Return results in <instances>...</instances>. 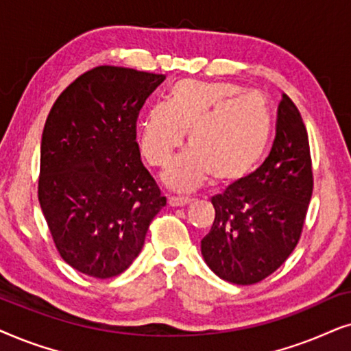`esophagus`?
Wrapping results in <instances>:
<instances>
[{
	"label": "esophagus",
	"mask_w": 351,
	"mask_h": 351,
	"mask_svg": "<svg viewBox=\"0 0 351 351\" xmlns=\"http://www.w3.org/2000/svg\"><path fill=\"white\" fill-rule=\"evenodd\" d=\"M193 202V199L189 197H181V195H168V204L171 207H183V205H188Z\"/></svg>",
	"instance_id": "obj_1"
}]
</instances>
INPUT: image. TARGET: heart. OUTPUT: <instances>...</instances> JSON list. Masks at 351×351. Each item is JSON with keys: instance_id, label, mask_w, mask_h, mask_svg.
<instances>
[{"instance_id": "1", "label": "heart", "mask_w": 351, "mask_h": 351, "mask_svg": "<svg viewBox=\"0 0 351 351\" xmlns=\"http://www.w3.org/2000/svg\"><path fill=\"white\" fill-rule=\"evenodd\" d=\"M271 128L269 106L258 93L186 78L171 86L167 102L149 107L138 138L146 160L163 167L188 132L193 149L167 167L163 180L171 188L191 191L212 176L221 184L249 176L265 156Z\"/></svg>"}]
</instances>
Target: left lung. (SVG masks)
Returning a JSON list of instances; mask_svg holds the SVG:
<instances>
[{
	"label": "left lung",
	"mask_w": 351,
	"mask_h": 351,
	"mask_svg": "<svg viewBox=\"0 0 351 351\" xmlns=\"http://www.w3.org/2000/svg\"><path fill=\"white\" fill-rule=\"evenodd\" d=\"M313 194L308 133L291 97L278 107L276 138L265 162L212 197L215 221L200 242L210 269L224 281H263L300 241Z\"/></svg>",
	"instance_id": "obj_1"
}]
</instances>
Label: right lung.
<instances>
[{
  "label": "right lung",
  "instance_id": "right-lung-1",
  "mask_svg": "<svg viewBox=\"0 0 351 351\" xmlns=\"http://www.w3.org/2000/svg\"><path fill=\"white\" fill-rule=\"evenodd\" d=\"M163 80L99 65L70 83L46 119L38 200L59 255L91 278L123 273L167 204L136 141L139 110Z\"/></svg>",
  "mask_w": 351,
  "mask_h": 351
}]
</instances>
